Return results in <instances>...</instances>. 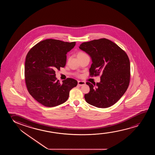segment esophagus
<instances>
[{
    "instance_id": "34e87169",
    "label": "esophagus",
    "mask_w": 155,
    "mask_h": 155,
    "mask_svg": "<svg viewBox=\"0 0 155 155\" xmlns=\"http://www.w3.org/2000/svg\"><path fill=\"white\" fill-rule=\"evenodd\" d=\"M86 84V83L85 81H78V85L80 86H81L83 85H84Z\"/></svg>"
}]
</instances>
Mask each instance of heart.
<instances>
[{
  "instance_id": "b5f03b06",
  "label": "heart",
  "mask_w": 155,
  "mask_h": 155,
  "mask_svg": "<svg viewBox=\"0 0 155 155\" xmlns=\"http://www.w3.org/2000/svg\"><path fill=\"white\" fill-rule=\"evenodd\" d=\"M86 54L85 53H83V52H79L78 54H77V57H79V56H81V55H85Z\"/></svg>"
}]
</instances>
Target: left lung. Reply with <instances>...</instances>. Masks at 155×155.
<instances>
[{
  "mask_svg": "<svg viewBox=\"0 0 155 155\" xmlns=\"http://www.w3.org/2000/svg\"><path fill=\"white\" fill-rule=\"evenodd\" d=\"M79 49L91 57L90 76L101 74L100 83H86L90 91L84 96L86 101L98 108L112 106L125 93L129 85L130 63L127 53L105 38L83 43Z\"/></svg>",
  "mask_w": 155,
  "mask_h": 155,
  "instance_id": "8db88e82",
  "label": "left lung"
}]
</instances>
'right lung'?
I'll use <instances>...</instances> for the list:
<instances>
[{
	"label": "right lung",
	"instance_id": "obj_1",
	"mask_svg": "<svg viewBox=\"0 0 155 155\" xmlns=\"http://www.w3.org/2000/svg\"><path fill=\"white\" fill-rule=\"evenodd\" d=\"M76 42L54 39L42 41L31 49L26 57L25 79L28 91L36 101L47 107H54L68 100L69 91L77 81L68 78L60 83L55 70L64 68L67 53Z\"/></svg>",
	"mask_w": 155,
	"mask_h": 155
}]
</instances>
